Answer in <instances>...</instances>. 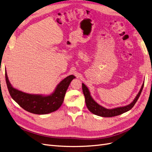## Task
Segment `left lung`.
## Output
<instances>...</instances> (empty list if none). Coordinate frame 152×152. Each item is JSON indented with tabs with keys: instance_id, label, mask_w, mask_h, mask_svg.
<instances>
[{
	"instance_id": "obj_1",
	"label": "left lung",
	"mask_w": 152,
	"mask_h": 152,
	"mask_svg": "<svg viewBox=\"0 0 152 152\" xmlns=\"http://www.w3.org/2000/svg\"><path fill=\"white\" fill-rule=\"evenodd\" d=\"M143 86L144 83L142 84L141 88L139 92V93L136 96V98L130 104L127 105L126 107H118L113 109H107L98 104L93 98H92L90 95L89 89H87V87L83 83H82V92H83L84 95L85 96V101L87 107L91 112L96 115L101 117H112L117 116L119 115H121L124 113H125L129 111V110H130L133 107H134V105L136 103L137 99L140 98L142 88H143Z\"/></svg>"
}]
</instances>
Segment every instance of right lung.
Instances as JSON below:
<instances>
[{"instance_id":"1","label":"right lung","mask_w":152,"mask_h":152,"mask_svg":"<svg viewBox=\"0 0 152 152\" xmlns=\"http://www.w3.org/2000/svg\"><path fill=\"white\" fill-rule=\"evenodd\" d=\"M5 75L7 89L12 98L26 111L39 115L53 112L61 107L69 85L75 78L73 75L68 76L61 81L51 95L43 96L25 93L13 88L6 72Z\"/></svg>"}]
</instances>
